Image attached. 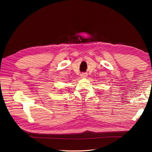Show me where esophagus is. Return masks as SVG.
Listing matches in <instances>:
<instances>
[{"label":"esophagus","instance_id":"obj_1","mask_svg":"<svg viewBox=\"0 0 152 152\" xmlns=\"http://www.w3.org/2000/svg\"><path fill=\"white\" fill-rule=\"evenodd\" d=\"M81 77L82 78H86L87 77V74L86 73H82V74H81Z\"/></svg>","mask_w":152,"mask_h":152}]
</instances>
